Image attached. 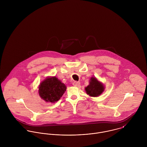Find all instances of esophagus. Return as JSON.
<instances>
[{
	"mask_svg": "<svg viewBox=\"0 0 147 147\" xmlns=\"http://www.w3.org/2000/svg\"><path fill=\"white\" fill-rule=\"evenodd\" d=\"M73 85H74V86H79L80 85V82H74V83H73Z\"/></svg>",
	"mask_w": 147,
	"mask_h": 147,
	"instance_id": "34e87169",
	"label": "esophagus"
}]
</instances>
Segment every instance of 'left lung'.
I'll use <instances>...</instances> for the list:
<instances>
[{
    "instance_id": "obj_1",
    "label": "left lung",
    "mask_w": 147,
    "mask_h": 147,
    "mask_svg": "<svg viewBox=\"0 0 147 147\" xmlns=\"http://www.w3.org/2000/svg\"><path fill=\"white\" fill-rule=\"evenodd\" d=\"M104 90L103 84L100 83L96 78L90 79L89 85L85 88V91L88 94L92 97L100 96Z\"/></svg>"
}]
</instances>
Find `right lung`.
Instances as JSON below:
<instances>
[{"mask_svg":"<svg viewBox=\"0 0 147 147\" xmlns=\"http://www.w3.org/2000/svg\"><path fill=\"white\" fill-rule=\"evenodd\" d=\"M66 86L56 77L46 79L40 84L39 94L46 102L58 101L66 90Z\"/></svg>","mask_w":147,"mask_h":147,"instance_id":"obj_1","label":"right lung"}]
</instances>
